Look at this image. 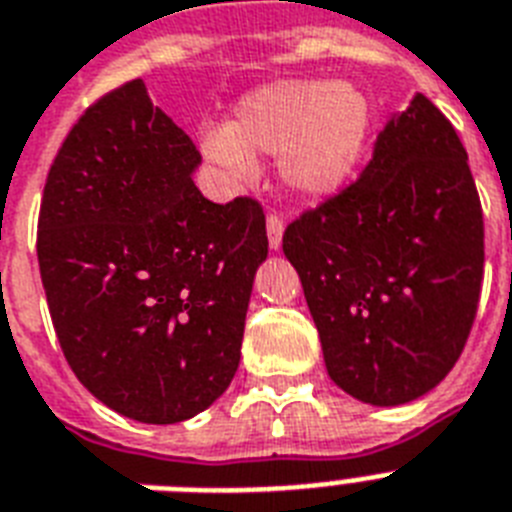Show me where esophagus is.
I'll return each instance as SVG.
<instances>
[{
	"label": "esophagus",
	"instance_id": "34e87169",
	"mask_svg": "<svg viewBox=\"0 0 512 512\" xmlns=\"http://www.w3.org/2000/svg\"><path fill=\"white\" fill-rule=\"evenodd\" d=\"M265 226H268L270 249H278V247H281V242H283V218L278 216V213H270L268 223H265Z\"/></svg>",
	"mask_w": 512,
	"mask_h": 512
}]
</instances>
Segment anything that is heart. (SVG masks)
Wrapping results in <instances>:
<instances>
[{
	"label": "heart",
	"instance_id": "obj_1",
	"mask_svg": "<svg viewBox=\"0 0 512 512\" xmlns=\"http://www.w3.org/2000/svg\"><path fill=\"white\" fill-rule=\"evenodd\" d=\"M369 130L372 106L354 85L283 80L247 93L234 122L200 135V150L236 184L255 179V153L281 156V174L291 190L325 197L351 179Z\"/></svg>",
	"mask_w": 512,
	"mask_h": 512
}]
</instances>
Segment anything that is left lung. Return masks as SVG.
Returning a JSON list of instances; mask_svg holds the SVG:
<instances>
[{
  "instance_id": "1",
  "label": "left lung",
  "mask_w": 512,
  "mask_h": 512,
  "mask_svg": "<svg viewBox=\"0 0 512 512\" xmlns=\"http://www.w3.org/2000/svg\"><path fill=\"white\" fill-rule=\"evenodd\" d=\"M330 380L372 406L429 393L458 362L484 276L482 203L453 124L416 93L354 184L283 234Z\"/></svg>"
}]
</instances>
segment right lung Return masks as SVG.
<instances>
[{
	"instance_id": "1",
	"label": "right lung",
	"mask_w": 512,
	"mask_h": 512,
	"mask_svg": "<svg viewBox=\"0 0 512 512\" xmlns=\"http://www.w3.org/2000/svg\"><path fill=\"white\" fill-rule=\"evenodd\" d=\"M197 166L190 135L132 80L77 119L41 197L38 268L64 359L143 424L192 419L229 388L268 257L260 203H210Z\"/></svg>"
}]
</instances>
